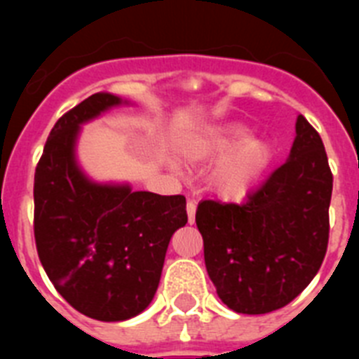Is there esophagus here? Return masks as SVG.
<instances>
[{"label": "esophagus", "mask_w": 359, "mask_h": 359, "mask_svg": "<svg viewBox=\"0 0 359 359\" xmlns=\"http://www.w3.org/2000/svg\"><path fill=\"white\" fill-rule=\"evenodd\" d=\"M187 214H189V224H194V221H196V203L194 201L187 203Z\"/></svg>", "instance_id": "obj_1"}]
</instances>
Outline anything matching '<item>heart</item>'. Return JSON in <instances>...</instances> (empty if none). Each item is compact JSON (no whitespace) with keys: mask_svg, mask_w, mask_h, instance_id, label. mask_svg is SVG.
I'll use <instances>...</instances> for the list:
<instances>
[{"mask_svg":"<svg viewBox=\"0 0 359 359\" xmlns=\"http://www.w3.org/2000/svg\"><path fill=\"white\" fill-rule=\"evenodd\" d=\"M174 156L187 165L217 157L208 170V187L219 198L243 199L268 169L273 151L244 123L231 122L185 133L174 142Z\"/></svg>","mask_w":359,"mask_h":359,"instance_id":"b5f03b06","label":"heart"}]
</instances>
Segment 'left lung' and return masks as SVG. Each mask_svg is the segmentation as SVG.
I'll return each mask as SVG.
<instances>
[{
  "label": "left lung",
  "mask_w": 359,
  "mask_h": 359,
  "mask_svg": "<svg viewBox=\"0 0 359 359\" xmlns=\"http://www.w3.org/2000/svg\"><path fill=\"white\" fill-rule=\"evenodd\" d=\"M286 163L246 203L201 201L196 224L219 298L236 313L287 306L318 273L329 241L332 174L322 138L297 116Z\"/></svg>",
  "instance_id": "left-lung-1"
}]
</instances>
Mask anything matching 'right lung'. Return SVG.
I'll use <instances>...</instances> for the list:
<instances>
[{
  "label": "right lung",
  "instance_id": "obj_1",
  "mask_svg": "<svg viewBox=\"0 0 359 359\" xmlns=\"http://www.w3.org/2000/svg\"><path fill=\"white\" fill-rule=\"evenodd\" d=\"M129 104L100 91L68 111L53 126L34 180L41 264L69 306L100 322H123L147 309L170 237L187 224L183 196L95 182L82 169V126Z\"/></svg>",
  "mask_w": 359,
  "mask_h": 359
}]
</instances>
